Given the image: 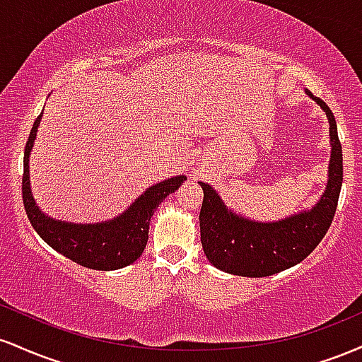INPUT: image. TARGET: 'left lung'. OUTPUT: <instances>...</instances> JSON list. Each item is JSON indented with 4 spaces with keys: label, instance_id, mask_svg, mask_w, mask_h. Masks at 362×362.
<instances>
[{
    "label": "left lung",
    "instance_id": "8db88e82",
    "mask_svg": "<svg viewBox=\"0 0 362 362\" xmlns=\"http://www.w3.org/2000/svg\"><path fill=\"white\" fill-rule=\"evenodd\" d=\"M311 100L325 112L330 129V161L327 187L311 209L279 221H253L223 202L214 187L199 182L204 190L199 223L207 260L219 271L243 277H267L305 260L330 228L342 187V146L337 122L328 105L310 90Z\"/></svg>",
    "mask_w": 362,
    "mask_h": 362
}]
</instances>
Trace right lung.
Returning <instances> with one entry per match:
<instances>
[{
  "label": "right lung",
  "instance_id": "1",
  "mask_svg": "<svg viewBox=\"0 0 362 362\" xmlns=\"http://www.w3.org/2000/svg\"><path fill=\"white\" fill-rule=\"evenodd\" d=\"M40 119L42 114L35 119L25 146L22 178L23 206L37 235L61 255L95 271H115L138 260L146 248L151 216L167 195L184 184L187 177L177 175L151 185L122 214L109 221L81 224L51 218L37 206L30 189L28 161Z\"/></svg>",
  "mask_w": 362,
  "mask_h": 362
}]
</instances>
